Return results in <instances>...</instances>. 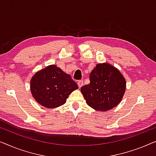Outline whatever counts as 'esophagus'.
Masks as SVG:
<instances>
[{
    "mask_svg": "<svg viewBox=\"0 0 156 156\" xmlns=\"http://www.w3.org/2000/svg\"><path fill=\"white\" fill-rule=\"evenodd\" d=\"M77 84L79 86V88H81L82 86L83 85V80H79L77 82Z\"/></svg>",
    "mask_w": 156,
    "mask_h": 156,
    "instance_id": "esophagus-1",
    "label": "esophagus"
}]
</instances>
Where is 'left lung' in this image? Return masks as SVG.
I'll return each instance as SVG.
<instances>
[{"mask_svg": "<svg viewBox=\"0 0 156 156\" xmlns=\"http://www.w3.org/2000/svg\"><path fill=\"white\" fill-rule=\"evenodd\" d=\"M90 83L82 87L87 104L98 111L112 109L122 99L126 80L116 68L108 64H99L89 75Z\"/></svg>", "mask_w": 156, "mask_h": 156, "instance_id": "8db88e82", "label": "left lung"}]
</instances>
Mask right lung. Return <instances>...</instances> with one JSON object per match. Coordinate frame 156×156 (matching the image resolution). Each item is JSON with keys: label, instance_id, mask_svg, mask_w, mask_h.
<instances>
[{"label": "right lung", "instance_id": "obj_1", "mask_svg": "<svg viewBox=\"0 0 156 156\" xmlns=\"http://www.w3.org/2000/svg\"><path fill=\"white\" fill-rule=\"evenodd\" d=\"M78 85L55 65H50L36 73L30 81L33 97L47 108H56L66 102Z\"/></svg>", "mask_w": 156, "mask_h": 156}]
</instances>
